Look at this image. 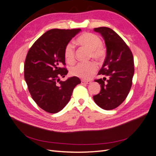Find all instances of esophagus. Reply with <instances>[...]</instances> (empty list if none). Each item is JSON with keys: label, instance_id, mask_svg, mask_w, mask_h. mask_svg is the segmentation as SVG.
<instances>
[{"label": "esophagus", "instance_id": "1", "mask_svg": "<svg viewBox=\"0 0 156 156\" xmlns=\"http://www.w3.org/2000/svg\"><path fill=\"white\" fill-rule=\"evenodd\" d=\"M91 83L90 81H85V80H81V84H90Z\"/></svg>", "mask_w": 156, "mask_h": 156}]
</instances>
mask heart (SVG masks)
Returning a JSON list of instances; mask_svg holds the SVG:
<instances>
[{
  "label": "heart",
  "mask_w": 156,
  "mask_h": 156,
  "mask_svg": "<svg viewBox=\"0 0 156 156\" xmlns=\"http://www.w3.org/2000/svg\"><path fill=\"white\" fill-rule=\"evenodd\" d=\"M77 44L90 50V56L96 60H102L105 58L106 50L102 45L100 37L90 32L83 33L77 38ZM65 60L68 64H72L75 60V51L72 43L66 45L64 51ZM96 64L90 61L87 62L79 63L70 69V73L73 76L83 79H89L96 72Z\"/></svg>",
  "instance_id": "heart-1"
}]
</instances>
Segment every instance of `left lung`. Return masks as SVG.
Listing matches in <instances>:
<instances>
[{
    "mask_svg": "<svg viewBox=\"0 0 156 156\" xmlns=\"http://www.w3.org/2000/svg\"><path fill=\"white\" fill-rule=\"evenodd\" d=\"M94 30L104 38L107 56L98 73L105 77L94 80L101 84V90L93 99L103 109L112 110L123 103L130 91L134 74L133 56L126 42L110 28L98 27Z\"/></svg>",
    "mask_w": 156,
    "mask_h": 156,
    "instance_id": "left-lung-1",
    "label": "left lung"
}]
</instances>
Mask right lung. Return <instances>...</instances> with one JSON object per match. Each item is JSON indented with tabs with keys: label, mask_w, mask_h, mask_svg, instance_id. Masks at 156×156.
I'll list each match as a JSON object with an SVG mask.
<instances>
[{
	"label": "right lung",
	"mask_w": 156,
	"mask_h": 156,
	"mask_svg": "<svg viewBox=\"0 0 156 156\" xmlns=\"http://www.w3.org/2000/svg\"><path fill=\"white\" fill-rule=\"evenodd\" d=\"M80 29H51L45 32L28 51L24 66V76L34 101L49 113L60 111L68 104L74 88L81 83L77 77H69L65 68L66 45Z\"/></svg>",
	"instance_id": "1"
}]
</instances>
